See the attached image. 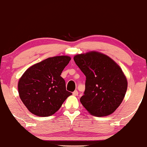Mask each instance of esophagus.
<instances>
[{
	"label": "esophagus",
	"mask_w": 147,
	"mask_h": 147,
	"mask_svg": "<svg viewBox=\"0 0 147 147\" xmlns=\"http://www.w3.org/2000/svg\"><path fill=\"white\" fill-rule=\"evenodd\" d=\"M73 95L74 96H78V92L77 91V90H75V91L73 92Z\"/></svg>",
	"instance_id": "esophagus-1"
}]
</instances>
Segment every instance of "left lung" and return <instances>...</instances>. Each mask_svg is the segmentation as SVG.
Wrapping results in <instances>:
<instances>
[{"instance_id":"obj_1","label":"left lung","mask_w":147,"mask_h":147,"mask_svg":"<svg viewBox=\"0 0 147 147\" xmlns=\"http://www.w3.org/2000/svg\"><path fill=\"white\" fill-rule=\"evenodd\" d=\"M74 61L86 77L80 102L92 115H110L125 96L127 80L120 66L108 56L97 51L78 54Z\"/></svg>"}]
</instances>
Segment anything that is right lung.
Segmentation results:
<instances>
[{
	"label": "right lung",
	"instance_id": "right-lung-1",
	"mask_svg": "<svg viewBox=\"0 0 147 147\" xmlns=\"http://www.w3.org/2000/svg\"><path fill=\"white\" fill-rule=\"evenodd\" d=\"M70 60L66 55L49 57L32 65L20 78V98L32 114L43 117L53 115L71 95L61 76Z\"/></svg>",
	"mask_w": 147,
	"mask_h": 147
}]
</instances>
